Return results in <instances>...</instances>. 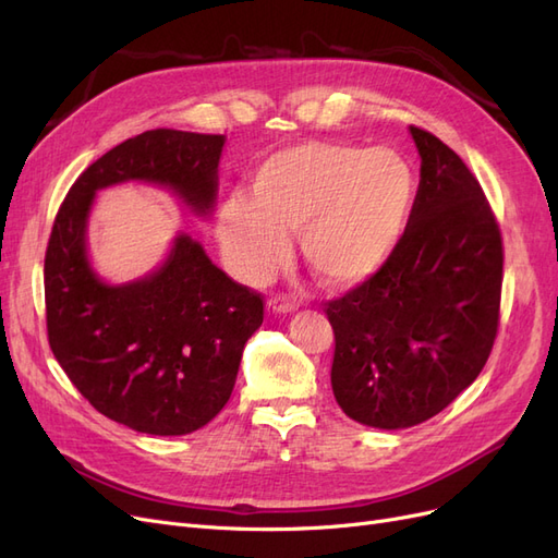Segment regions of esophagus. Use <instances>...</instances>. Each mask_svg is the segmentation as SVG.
<instances>
[{
    "instance_id": "34e87169",
    "label": "esophagus",
    "mask_w": 558,
    "mask_h": 558,
    "mask_svg": "<svg viewBox=\"0 0 558 558\" xmlns=\"http://www.w3.org/2000/svg\"><path fill=\"white\" fill-rule=\"evenodd\" d=\"M295 307H298V302L286 293H277L275 298H269V302H267V310L275 312V314H289Z\"/></svg>"
}]
</instances>
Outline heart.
I'll use <instances>...</instances> for the list:
<instances>
[{
	"label": "heart",
	"instance_id": "heart-1",
	"mask_svg": "<svg viewBox=\"0 0 558 558\" xmlns=\"http://www.w3.org/2000/svg\"><path fill=\"white\" fill-rule=\"evenodd\" d=\"M251 197L230 193L216 232L234 272L260 281L289 258L302 232L312 272L337 289L377 275L408 223L416 179L391 148L305 142L267 156L251 174Z\"/></svg>",
	"mask_w": 558,
	"mask_h": 558
}]
</instances>
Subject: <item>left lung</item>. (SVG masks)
I'll return each instance as SVG.
<instances>
[{
  "mask_svg": "<svg viewBox=\"0 0 558 558\" xmlns=\"http://www.w3.org/2000/svg\"><path fill=\"white\" fill-rule=\"evenodd\" d=\"M421 181L410 221L377 275L326 302L332 393L347 416L410 428L477 379L498 335L502 238L477 177L410 125Z\"/></svg>",
  "mask_w": 558,
  "mask_h": 558,
  "instance_id": "left-lung-1",
  "label": "left lung"
}]
</instances>
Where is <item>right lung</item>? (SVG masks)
I'll list each match as a JSON object with an SVG mask.
<instances>
[{
    "label": "right lung",
    "mask_w": 558,
    "mask_h": 558,
    "mask_svg": "<svg viewBox=\"0 0 558 558\" xmlns=\"http://www.w3.org/2000/svg\"><path fill=\"white\" fill-rule=\"evenodd\" d=\"M223 134L148 130L113 146L62 199L44 258L48 344L93 408L148 435L202 428L228 402L242 351L263 324L258 291L230 279L189 234L142 281L107 286L86 258L93 195L154 181L197 214L216 199Z\"/></svg>",
    "instance_id": "1"
}]
</instances>
